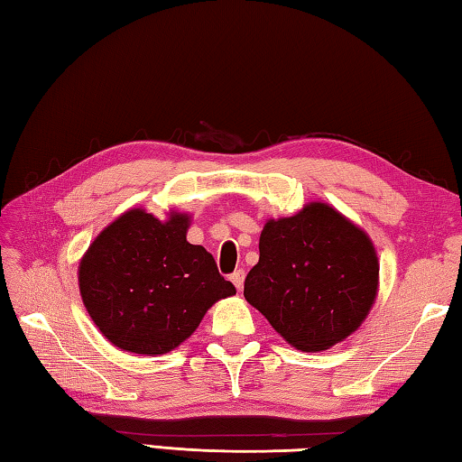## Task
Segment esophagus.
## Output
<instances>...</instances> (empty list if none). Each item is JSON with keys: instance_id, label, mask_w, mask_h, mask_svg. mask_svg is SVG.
<instances>
[{"instance_id": "esophagus-1", "label": "esophagus", "mask_w": 462, "mask_h": 462, "mask_svg": "<svg viewBox=\"0 0 462 462\" xmlns=\"http://www.w3.org/2000/svg\"><path fill=\"white\" fill-rule=\"evenodd\" d=\"M244 276H246V273H244V270H236V272H234L232 276H230L232 283H234V286H236L238 291L244 288Z\"/></svg>"}]
</instances>
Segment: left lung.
I'll list each match as a JSON object with an SVG mask.
<instances>
[{"mask_svg":"<svg viewBox=\"0 0 462 462\" xmlns=\"http://www.w3.org/2000/svg\"><path fill=\"white\" fill-rule=\"evenodd\" d=\"M379 291V258L367 232L328 202H310L260 234V260L244 298L291 347L326 351L365 321Z\"/></svg>","mask_w":462,"mask_h":462,"instance_id":"1","label":"left lung"}]
</instances>
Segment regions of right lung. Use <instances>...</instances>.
<instances>
[{"label":"right lung","instance_id":"right-lung-1","mask_svg":"<svg viewBox=\"0 0 462 462\" xmlns=\"http://www.w3.org/2000/svg\"><path fill=\"white\" fill-rule=\"evenodd\" d=\"M190 220L180 210L161 220L131 208L83 254L77 278L85 310L121 351L164 356L192 336L216 301L236 293L212 254L186 240Z\"/></svg>","mask_w":462,"mask_h":462}]
</instances>
